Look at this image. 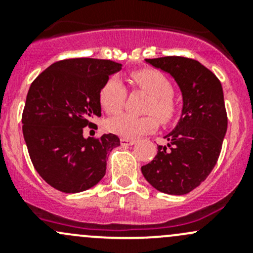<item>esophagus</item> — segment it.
Returning a JSON list of instances; mask_svg holds the SVG:
<instances>
[{
  "label": "esophagus",
  "instance_id": "1",
  "mask_svg": "<svg viewBox=\"0 0 253 253\" xmlns=\"http://www.w3.org/2000/svg\"><path fill=\"white\" fill-rule=\"evenodd\" d=\"M120 142H121V145H124V147H128V145H133L136 144V139H131V138H121L120 139Z\"/></svg>",
  "mask_w": 253,
  "mask_h": 253
}]
</instances>
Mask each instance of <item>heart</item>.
<instances>
[{"label": "heart", "mask_w": 253, "mask_h": 253, "mask_svg": "<svg viewBox=\"0 0 253 253\" xmlns=\"http://www.w3.org/2000/svg\"><path fill=\"white\" fill-rule=\"evenodd\" d=\"M131 79L138 88L150 95L147 112L155 114L165 124L175 119L177 105L172 98V84L162 72L144 68L132 72ZM126 94V88L119 78H109L99 91L101 108L110 115L117 114L124 108ZM106 126L112 133L124 138H134L154 132L158 128V119L154 115L137 117L129 114H121L109 120Z\"/></svg>", "instance_id": "obj_1"}]
</instances>
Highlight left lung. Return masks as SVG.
Listing matches in <instances>:
<instances>
[{"instance_id":"obj_1","label":"left lung","mask_w":253,"mask_h":253,"mask_svg":"<svg viewBox=\"0 0 253 253\" xmlns=\"http://www.w3.org/2000/svg\"><path fill=\"white\" fill-rule=\"evenodd\" d=\"M169 73L182 93V114L164 137L154 159L142 167L145 180L160 192L186 195L208 177L218 162L228 128L221 83L211 71L192 58H147Z\"/></svg>"}]
</instances>
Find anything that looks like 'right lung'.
<instances>
[{
  "label": "right lung",
  "mask_w": 253,
  "mask_h": 253,
  "mask_svg": "<svg viewBox=\"0 0 253 253\" xmlns=\"http://www.w3.org/2000/svg\"><path fill=\"white\" fill-rule=\"evenodd\" d=\"M121 63L68 58L52 63L30 85L22 115L23 136L38 174L65 193L95 186L120 145L116 134L84 138L83 128L101 116L99 91Z\"/></svg>",
  "instance_id": "obj_1"
}]
</instances>
